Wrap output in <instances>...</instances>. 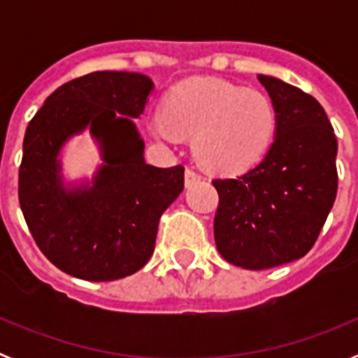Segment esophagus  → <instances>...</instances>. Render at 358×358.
<instances>
[{
    "mask_svg": "<svg viewBox=\"0 0 358 358\" xmlns=\"http://www.w3.org/2000/svg\"><path fill=\"white\" fill-rule=\"evenodd\" d=\"M201 179H202V177L199 176V173L195 172V170H192V169L186 170V173H185V185H186V188H192V186H194V185L201 182Z\"/></svg>",
    "mask_w": 358,
    "mask_h": 358,
    "instance_id": "1",
    "label": "esophagus"
}]
</instances>
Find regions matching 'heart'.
<instances>
[{"label":"heart","instance_id":"1","mask_svg":"<svg viewBox=\"0 0 358 358\" xmlns=\"http://www.w3.org/2000/svg\"><path fill=\"white\" fill-rule=\"evenodd\" d=\"M150 131L164 141L194 136L192 150L204 169L238 173L258 163L273 143L276 109L258 90L194 77L170 91L164 110L152 115Z\"/></svg>","mask_w":358,"mask_h":358}]
</instances>
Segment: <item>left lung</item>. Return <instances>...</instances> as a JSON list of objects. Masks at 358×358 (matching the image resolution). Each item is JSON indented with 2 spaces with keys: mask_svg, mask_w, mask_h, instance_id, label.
Returning a JSON list of instances; mask_svg holds the SVG:
<instances>
[{
  "mask_svg": "<svg viewBox=\"0 0 358 358\" xmlns=\"http://www.w3.org/2000/svg\"><path fill=\"white\" fill-rule=\"evenodd\" d=\"M276 109L274 141L255 169L215 179V243L224 260L262 271L303 258L337 195V140L314 96L258 75Z\"/></svg>",
  "mask_w": 358,
  "mask_h": 358,
  "instance_id": "obj_1",
  "label": "left lung"
}]
</instances>
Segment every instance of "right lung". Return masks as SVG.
Listing matches in <instances>:
<instances>
[{
    "label": "right lung",
    "instance_id": "1",
    "mask_svg": "<svg viewBox=\"0 0 358 358\" xmlns=\"http://www.w3.org/2000/svg\"><path fill=\"white\" fill-rule=\"evenodd\" d=\"M154 82L141 73L94 71L53 91L28 123L19 204L43 255L85 281L131 276L150 260L163 211L181 195L185 169L145 161L132 118ZM90 130L103 157L92 181L66 183L60 152Z\"/></svg>",
    "mask_w": 358,
    "mask_h": 358
}]
</instances>
